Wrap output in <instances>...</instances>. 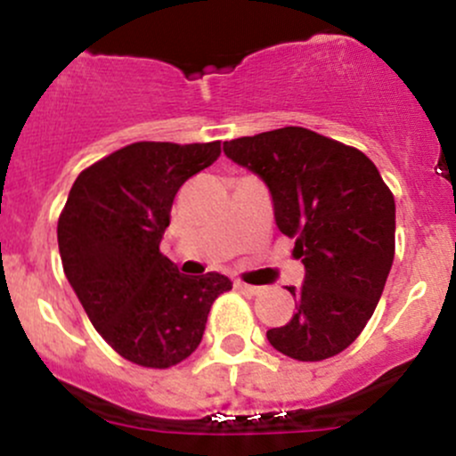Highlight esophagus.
I'll return each instance as SVG.
<instances>
[{"mask_svg": "<svg viewBox=\"0 0 456 456\" xmlns=\"http://www.w3.org/2000/svg\"><path fill=\"white\" fill-rule=\"evenodd\" d=\"M238 289L244 290V292H251V295H257V292L262 290V286H251V284H244V281H238Z\"/></svg>", "mask_w": 456, "mask_h": 456, "instance_id": "esophagus-1", "label": "esophagus"}]
</instances>
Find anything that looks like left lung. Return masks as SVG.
I'll list each match as a JSON object with an SVG mask.
<instances>
[{
  "instance_id": "left-lung-1",
  "label": "left lung",
  "mask_w": 456,
  "mask_h": 456,
  "mask_svg": "<svg viewBox=\"0 0 456 456\" xmlns=\"http://www.w3.org/2000/svg\"><path fill=\"white\" fill-rule=\"evenodd\" d=\"M262 179L281 233L295 238L304 284L297 313L266 332L277 352L314 362L337 356L371 319L395 253V200L361 151L301 126L223 143Z\"/></svg>"
}]
</instances>
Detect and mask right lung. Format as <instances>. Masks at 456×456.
Masks as SVG:
<instances>
[{
  "label": "right lung",
  "mask_w": 456,
  "mask_h": 456,
  "mask_svg": "<svg viewBox=\"0 0 456 456\" xmlns=\"http://www.w3.org/2000/svg\"><path fill=\"white\" fill-rule=\"evenodd\" d=\"M218 155L220 142H137L80 172L67 196L59 218L67 281L100 337L135 365L185 361L216 297L233 286L220 273L183 275L159 251L176 191Z\"/></svg>",
  "instance_id": "right-lung-1"
}]
</instances>
